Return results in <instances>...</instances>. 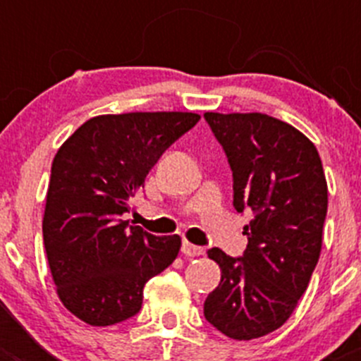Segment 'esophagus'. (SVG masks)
I'll return each instance as SVG.
<instances>
[{
	"label": "esophagus",
	"mask_w": 361,
	"mask_h": 361,
	"mask_svg": "<svg viewBox=\"0 0 361 361\" xmlns=\"http://www.w3.org/2000/svg\"><path fill=\"white\" fill-rule=\"evenodd\" d=\"M181 253L187 255V257H201L204 253V250L201 246H195L192 245V243L188 241H183V245H181Z\"/></svg>",
	"instance_id": "obj_1"
}]
</instances>
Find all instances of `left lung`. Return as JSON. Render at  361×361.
<instances>
[{
    "mask_svg": "<svg viewBox=\"0 0 361 361\" xmlns=\"http://www.w3.org/2000/svg\"><path fill=\"white\" fill-rule=\"evenodd\" d=\"M232 169L234 207L251 214L243 257L220 248L207 257L221 269L204 316L235 341L283 325L318 264L329 188L314 145L290 123L264 113H204Z\"/></svg>",
    "mask_w": 361,
    "mask_h": 361,
    "instance_id": "obj_1",
    "label": "left lung"
}]
</instances>
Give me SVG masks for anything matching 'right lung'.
<instances>
[{"instance_id": "add662e5", "label": "right lung", "mask_w": 361, "mask_h": 361, "mask_svg": "<svg viewBox=\"0 0 361 361\" xmlns=\"http://www.w3.org/2000/svg\"><path fill=\"white\" fill-rule=\"evenodd\" d=\"M197 113L99 115L59 148L50 171L43 243L57 295L92 326L137 314L147 281L178 257L180 235L148 234L122 220L164 152Z\"/></svg>"}]
</instances>
